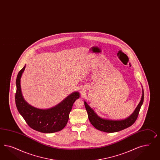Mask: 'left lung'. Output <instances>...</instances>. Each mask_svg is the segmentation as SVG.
Segmentation results:
<instances>
[{"label":"left lung","mask_w":160,"mask_h":160,"mask_svg":"<svg viewBox=\"0 0 160 160\" xmlns=\"http://www.w3.org/2000/svg\"><path fill=\"white\" fill-rule=\"evenodd\" d=\"M143 101L144 91L142 89V98L134 112L128 118L122 120H110L102 119L95 113L94 110H92L91 107L87 104L86 101H84V105L89 121L91 122L92 125L100 131L107 133H113L126 129L134 123L138 117V113L143 103Z\"/></svg>","instance_id":"8db88e82"}]
</instances>
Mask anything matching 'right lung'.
Here are the masks:
<instances>
[{
	"instance_id": "add662e5",
	"label": "right lung",
	"mask_w": 160,
	"mask_h": 160,
	"mask_svg": "<svg viewBox=\"0 0 160 160\" xmlns=\"http://www.w3.org/2000/svg\"><path fill=\"white\" fill-rule=\"evenodd\" d=\"M26 65L18 72L16 78V105L18 112L31 128L39 132L51 133L63 129L69 120L73 103L80 97L78 92L68 95L59 104L47 109L35 108L28 104L22 95L20 79Z\"/></svg>"
}]
</instances>
